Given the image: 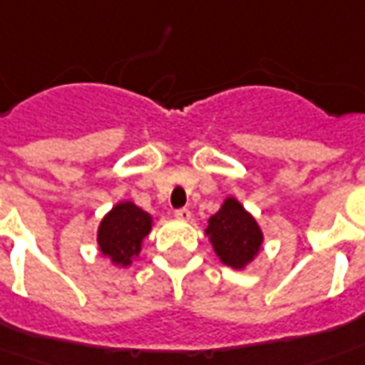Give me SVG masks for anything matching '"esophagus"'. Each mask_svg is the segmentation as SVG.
Listing matches in <instances>:
<instances>
[{
  "instance_id": "esophagus-1",
  "label": "esophagus",
  "mask_w": 365,
  "mask_h": 365,
  "mask_svg": "<svg viewBox=\"0 0 365 365\" xmlns=\"http://www.w3.org/2000/svg\"><path fill=\"white\" fill-rule=\"evenodd\" d=\"M175 217H177L179 221H188V219H190V209L188 207L175 209Z\"/></svg>"
}]
</instances>
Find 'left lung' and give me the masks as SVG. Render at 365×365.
Returning a JSON list of instances; mask_svg holds the SVG:
<instances>
[{"label":"left lung","instance_id":"obj_1","mask_svg":"<svg viewBox=\"0 0 365 365\" xmlns=\"http://www.w3.org/2000/svg\"><path fill=\"white\" fill-rule=\"evenodd\" d=\"M205 232L209 234L219 259L232 268H244L253 261L262 244L261 228L234 197H228L209 219Z\"/></svg>","mask_w":365,"mask_h":365}]
</instances>
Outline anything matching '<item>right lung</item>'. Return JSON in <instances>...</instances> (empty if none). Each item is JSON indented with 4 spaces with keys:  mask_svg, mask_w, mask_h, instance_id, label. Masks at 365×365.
I'll return each instance as SVG.
<instances>
[{
    "mask_svg": "<svg viewBox=\"0 0 365 365\" xmlns=\"http://www.w3.org/2000/svg\"><path fill=\"white\" fill-rule=\"evenodd\" d=\"M152 228L150 215L135 203H118L98 227V245L118 264H129Z\"/></svg>",
    "mask_w": 365,
    "mask_h": 365,
    "instance_id": "right-lung-1",
    "label": "right lung"
}]
</instances>
